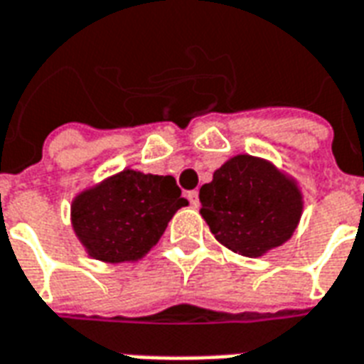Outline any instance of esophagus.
<instances>
[{"instance_id": "obj_1", "label": "esophagus", "mask_w": 364, "mask_h": 364, "mask_svg": "<svg viewBox=\"0 0 364 364\" xmlns=\"http://www.w3.org/2000/svg\"><path fill=\"white\" fill-rule=\"evenodd\" d=\"M188 199H190L191 207H199V193H197V191H188Z\"/></svg>"}]
</instances>
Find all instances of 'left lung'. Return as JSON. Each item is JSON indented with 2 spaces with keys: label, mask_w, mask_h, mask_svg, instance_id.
<instances>
[{
  "label": "left lung",
  "mask_w": 364,
  "mask_h": 364,
  "mask_svg": "<svg viewBox=\"0 0 364 364\" xmlns=\"http://www.w3.org/2000/svg\"><path fill=\"white\" fill-rule=\"evenodd\" d=\"M201 216L226 249L260 258L287 243L304 213L294 176L264 157L239 154L216 168L199 190Z\"/></svg>",
  "instance_id": "8db88e82"
}]
</instances>
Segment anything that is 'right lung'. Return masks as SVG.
<instances>
[{"label": "right lung", "mask_w": 364, "mask_h": 364, "mask_svg": "<svg viewBox=\"0 0 364 364\" xmlns=\"http://www.w3.org/2000/svg\"><path fill=\"white\" fill-rule=\"evenodd\" d=\"M173 176L123 168L72 199L70 220L91 258L106 264L138 262L148 255L188 199Z\"/></svg>", "instance_id": "obj_1"}]
</instances>
